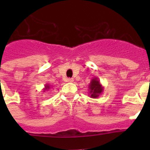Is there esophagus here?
Returning a JSON list of instances; mask_svg holds the SVG:
<instances>
[{"instance_id": "obj_1", "label": "esophagus", "mask_w": 150, "mask_h": 150, "mask_svg": "<svg viewBox=\"0 0 150 150\" xmlns=\"http://www.w3.org/2000/svg\"><path fill=\"white\" fill-rule=\"evenodd\" d=\"M73 81H74L73 78H68V79L67 80V82H68V83H72Z\"/></svg>"}]
</instances>
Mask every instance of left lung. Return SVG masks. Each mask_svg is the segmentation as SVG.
<instances>
[{"instance_id": "1", "label": "left lung", "mask_w": 150, "mask_h": 150, "mask_svg": "<svg viewBox=\"0 0 150 150\" xmlns=\"http://www.w3.org/2000/svg\"><path fill=\"white\" fill-rule=\"evenodd\" d=\"M88 94L91 98L97 99L104 91V86L101 84L98 78H93L88 85Z\"/></svg>"}]
</instances>
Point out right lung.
Here are the masks:
<instances>
[{"mask_svg":"<svg viewBox=\"0 0 150 150\" xmlns=\"http://www.w3.org/2000/svg\"><path fill=\"white\" fill-rule=\"evenodd\" d=\"M51 88V86H50L49 84L46 83V85H45L44 88H43V92H45V91H48V90H49L50 88Z\"/></svg>","mask_w":150,"mask_h":150,"instance_id":"right-lung-1","label":"right lung"}]
</instances>
